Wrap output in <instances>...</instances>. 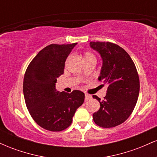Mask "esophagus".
I'll use <instances>...</instances> for the list:
<instances>
[{"label": "esophagus", "mask_w": 157, "mask_h": 157, "mask_svg": "<svg viewBox=\"0 0 157 157\" xmlns=\"http://www.w3.org/2000/svg\"><path fill=\"white\" fill-rule=\"evenodd\" d=\"M91 98V95L89 94H85V100H89Z\"/></svg>", "instance_id": "34e87169"}]
</instances>
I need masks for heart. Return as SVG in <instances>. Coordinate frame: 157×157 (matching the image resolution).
<instances>
[{
  "instance_id": "b5f03b06",
  "label": "heart",
  "mask_w": 157,
  "mask_h": 157,
  "mask_svg": "<svg viewBox=\"0 0 157 157\" xmlns=\"http://www.w3.org/2000/svg\"><path fill=\"white\" fill-rule=\"evenodd\" d=\"M82 60L83 61L86 60H89V59H94V60H96L94 55L90 52H84L82 54Z\"/></svg>"
}]
</instances>
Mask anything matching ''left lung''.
I'll return each instance as SVG.
<instances>
[{"label": "left lung", "mask_w": 157, "mask_h": 157, "mask_svg": "<svg viewBox=\"0 0 157 157\" xmlns=\"http://www.w3.org/2000/svg\"><path fill=\"white\" fill-rule=\"evenodd\" d=\"M91 47L101 55L103 65L99 80L108 85L100 109L93 113L94 121L100 127L109 128L124 122L130 117L137 102L140 79L130 55L117 44L111 42H91Z\"/></svg>", "instance_id": "obj_1"}]
</instances>
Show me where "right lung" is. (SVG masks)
<instances>
[{
	"instance_id": "obj_1",
	"label": "right lung",
	"mask_w": 157,
	"mask_h": 157,
	"mask_svg": "<svg viewBox=\"0 0 157 157\" xmlns=\"http://www.w3.org/2000/svg\"><path fill=\"white\" fill-rule=\"evenodd\" d=\"M76 44L48 45L34 57L25 72L23 90L26 107L36 123L46 130L67 128L84 102L81 91L68 94L55 89L57 78L63 74L66 58Z\"/></svg>"
}]
</instances>
